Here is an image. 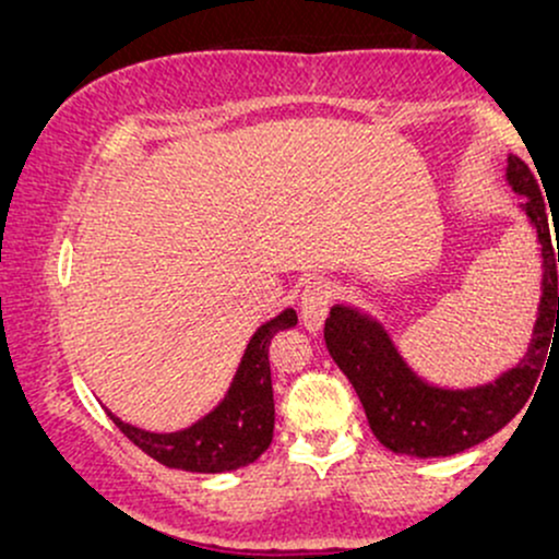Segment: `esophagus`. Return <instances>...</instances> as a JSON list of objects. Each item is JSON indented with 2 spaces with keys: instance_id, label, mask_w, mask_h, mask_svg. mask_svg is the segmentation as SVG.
Wrapping results in <instances>:
<instances>
[{
  "instance_id": "1",
  "label": "esophagus",
  "mask_w": 559,
  "mask_h": 559,
  "mask_svg": "<svg viewBox=\"0 0 559 559\" xmlns=\"http://www.w3.org/2000/svg\"><path fill=\"white\" fill-rule=\"evenodd\" d=\"M331 310V288L323 281H316L301 294V323L307 331L323 329V320L329 318Z\"/></svg>"
}]
</instances>
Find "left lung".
I'll return each mask as SVG.
<instances>
[{
	"label": "left lung",
	"instance_id": "obj_1",
	"mask_svg": "<svg viewBox=\"0 0 559 559\" xmlns=\"http://www.w3.org/2000/svg\"><path fill=\"white\" fill-rule=\"evenodd\" d=\"M507 181L515 194L525 197L521 210L536 230L544 271L534 338L515 368L484 386H433L404 362L376 318L365 316L357 307H331L323 331L325 346L360 396L376 439L391 452L420 460L449 457L502 431L534 394L547 352L551 357L548 344L559 342V239H555V249L542 191L521 157H507Z\"/></svg>",
	"mask_w": 559,
	"mask_h": 559
}]
</instances>
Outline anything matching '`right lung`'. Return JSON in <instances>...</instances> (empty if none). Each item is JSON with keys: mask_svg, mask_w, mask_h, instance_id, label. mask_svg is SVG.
<instances>
[{"mask_svg": "<svg viewBox=\"0 0 559 559\" xmlns=\"http://www.w3.org/2000/svg\"><path fill=\"white\" fill-rule=\"evenodd\" d=\"M297 312L288 310L262 323L249 338L228 394L210 415L176 433H152L110 418L141 452L157 463L189 473H226L254 463L273 441L275 404L271 381V342L275 333L294 329Z\"/></svg>", "mask_w": 559, "mask_h": 559, "instance_id": "right-lung-1", "label": "right lung"}]
</instances>
